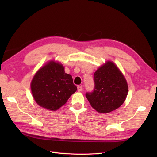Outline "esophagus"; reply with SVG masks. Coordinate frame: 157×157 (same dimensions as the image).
<instances>
[{
    "label": "esophagus",
    "mask_w": 157,
    "mask_h": 157,
    "mask_svg": "<svg viewBox=\"0 0 157 157\" xmlns=\"http://www.w3.org/2000/svg\"><path fill=\"white\" fill-rule=\"evenodd\" d=\"M78 92H81L82 90V86H78Z\"/></svg>",
    "instance_id": "34e87169"
}]
</instances>
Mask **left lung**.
<instances>
[{"instance_id": "left-lung-1", "label": "left lung", "mask_w": 157, "mask_h": 157, "mask_svg": "<svg viewBox=\"0 0 157 157\" xmlns=\"http://www.w3.org/2000/svg\"><path fill=\"white\" fill-rule=\"evenodd\" d=\"M94 88L86 96L96 111L106 113L119 108L127 97L126 79L114 63L106 62L94 74Z\"/></svg>"}]
</instances>
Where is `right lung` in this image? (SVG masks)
Wrapping results in <instances>:
<instances>
[{"instance_id":"right-lung-1","label":"right lung","mask_w":157,"mask_h":157,"mask_svg":"<svg viewBox=\"0 0 157 157\" xmlns=\"http://www.w3.org/2000/svg\"><path fill=\"white\" fill-rule=\"evenodd\" d=\"M35 101L43 108L56 111L67 101L76 90L71 75L65 73L61 64L49 62L36 73L31 83Z\"/></svg>"}]
</instances>
